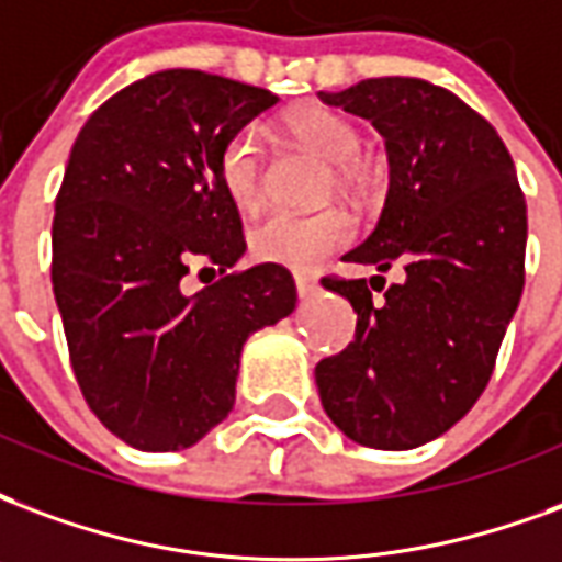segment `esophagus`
Returning a JSON list of instances; mask_svg holds the SVG:
<instances>
[{
	"instance_id": "esophagus-1",
	"label": "esophagus",
	"mask_w": 562,
	"mask_h": 562,
	"mask_svg": "<svg viewBox=\"0 0 562 562\" xmlns=\"http://www.w3.org/2000/svg\"><path fill=\"white\" fill-rule=\"evenodd\" d=\"M294 285H297V297H301V301H306V297H313V294L318 292V282H315L313 277H306V273H297V277H294Z\"/></svg>"
}]
</instances>
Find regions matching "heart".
<instances>
[{"label": "heart", "instance_id": "heart-1", "mask_svg": "<svg viewBox=\"0 0 562 562\" xmlns=\"http://www.w3.org/2000/svg\"><path fill=\"white\" fill-rule=\"evenodd\" d=\"M289 133L294 139L330 164V184L339 190H355L360 184V148L363 139L348 119L330 110L294 112L289 119ZM220 178L228 199L249 211L265 196V151L259 136L252 131H240L232 136L220 154ZM355 235L351 220L342 211H322V214H268L249 228V252L259 261L282 265V268L310 270L324 261L330 252L342 249Z\"/></svg>", "mask_w": 562, "mask_h": 562}]
</instances>
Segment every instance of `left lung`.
I'll use <instances>...</instances> for the list:
<instances>
[{"label":"left lung","mask_w":562,"mask_h":562,"mask_svg":"<svg viewBox=\"0 0 562 562\" xmlns=\"http://www.w3.org/2000/svg\"><path fill=\"white\" fill-rule=\"evenodd\" d=\"M318 98L372 122L390 164L378 226L345 261L381 273L398 261L405 280L378 303L369 285L381 277L322 280L355 306L357 330L315 366V384L345 438L414 450L456 426L492 378L525 292V196L497 131L435 82L381 77Z\"/></svg>","instance_id":"obj_1"}]
</instances>
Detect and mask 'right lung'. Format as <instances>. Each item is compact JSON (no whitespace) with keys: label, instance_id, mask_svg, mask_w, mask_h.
I'll return each mask as SVG.
<instances>
[{"label":"right lung","instance_id":"add662e5","mask_svg":"<svg viewBox=\"0 0 562 562\" xmlns=\"http://www.w3.org/2000/svg\"><path fill=\"white\" fill-rule=\"evenodd\" d=\"M277 101L205 70H157L91 112L70 148L53 292L82 396L136 450H187L220 426L249 334L294 313L280 265L226 273L247 244L220 154ZM193 263L224 280L184 295Z\"/></svg>","mask_w":562,"mask_h":562}]
</instances>
